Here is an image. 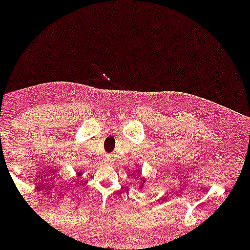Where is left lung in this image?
Returning <instances> with one entry per match:
<instances>
[{"instance_id":"left-lung-1","label":"left lung","mask_w":250,"mask_h":250,"mask_svg":"<svg viewBox=\"0 0 250 250\" xmlns=\"http://www.w3.org/2000/svg\"><path fill=\"white\" fill-rule=\"evenodd\" d=\"M145 183H146V179H145V178H142V180L139 182V184H140L139 188H144V186H145Z\"/></svg>"}]
</instances>
